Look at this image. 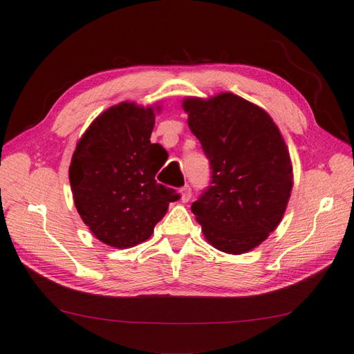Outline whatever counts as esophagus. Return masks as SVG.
Returning <instances> with one entry per match:
<instances>
[{"label": "esophagus", "instance_id": "esophagus-1", "mask_svg": "<svg viewBox=\"0 0 354 354\" xmlns=\"http://www.w3.org/2000/svg\"><path fill=\"white\" fill-rule=\"evenodd\" d=\"M192 196H193L192 188H189L188 184H185L183 188H180V201H183L184 203L192 201Z\"/></svg>", "mask_w": 354, "mask_h": 354}]
</instances>
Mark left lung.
I'll use <instances>...</instances> for the list:
<instances>
[{"label":"left lung","mask_w":354,"mask_h":354,"mask_svg":"<svg viewBox=\"0 0 354 354\" xmlns=\"http://www.w3.org/2000/svg\"><path fill=\"white\" fill-rule=\"evenodd\" d=\"M184 109L211 166V183L192 211L211 245L242 254L284 215L293 187L284 139L263 109L232 93L187 98Z\"/></svg>","instance_id":"left-lung-1"}]
</instances>
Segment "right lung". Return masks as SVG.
<instances>
[{
  "mask_svg": "<svg viewBox=\"0 0 354 354\" xmlns=\"http://www.w3.org/2000/svg\"><path fill=\"white\" fill-rule=\"evenodd\" d=\"M152 107L121 103L107 109L79 140L68 170L80 218L111 247L147 241L165 216L176 189L156 180L167 151L151 143Z\"/></svg>",
  "mask_w": 354,
  "mask_h": 354,
  "instance_id": "1",
  "label": "right lung"
}]
</instances>
